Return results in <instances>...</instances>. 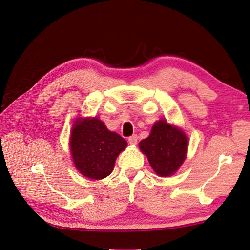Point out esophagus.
<instances>
[{
	"label": "esophagus",
	"instance_id": "1",
	"mask_svg": "<svg viewBox=\"0 0 250 250\" xmlns=\"http://www.w3.org/2000/svg\"><path fill=\"white\" fill-rule=\"evenodd\" d=\"M128 142H130V144H132V146H135V144H137V142H138V136L136 134L132 135L130 138H128Z\"/></svg>",
	"mask_w": 250,
	"mask_h": 250
}]
</instances>
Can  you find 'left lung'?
<instances>
[{
    "label": "left lung",
    "instance_id": "left-lung-1",
    "mask_svg": "<svg viewBox=\"0 0 250 250\" xmlns=\"http://www.w3.org/2000/svg\"><path fill=\"white\" fill-rule=\"evenodd\" d=\"M188 144V137L181 128L162 119L152 125L149 136L139 142V147L159 176H169L184 163Z\"/></svg>",
    "mask_w": 250,
    "mask_h": 250
}]
</instances>
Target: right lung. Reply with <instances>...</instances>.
I'll list each match as a JSON object with an SVG mask.
<instances>
[{"label": "right lung", "instance_id": "right-lung-1", "mask_svg": "<svg viewBox=\"0 0 250 250\" xmlns=\"http://www.w3.org/2000/svg\"><path fill=\"white\" fill-rule=\"evenodd\" d=\"M69 141L78 171L92 180L107 178L113 171L116 158L127 146L123 137L110 132L99 117L77 118Z\"/></svg>", "mask_w": 250, "mask_h": 250}]
</instances>
